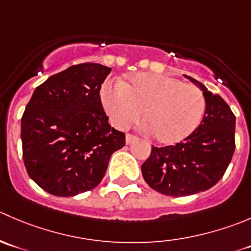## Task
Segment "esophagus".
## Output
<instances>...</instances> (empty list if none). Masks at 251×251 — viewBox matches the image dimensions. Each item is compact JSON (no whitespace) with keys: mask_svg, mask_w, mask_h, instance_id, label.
Instances as JSON below:
<instances>
[{"mask_svg":"<svg viewBox=\"0 0 251 251\" xmlns=\"http://www.w3.org/2000/svg\"><path fill=\"white\" fill-rule=\"evenodd\" d=\"M136 140H137V137H136V136L131 135V133H127V135H126V143H127V145H130L131 142H133V141H136Z\"/></svg>","mask_w":251,"mask_h":251,"instance_id":"1","label":"esophagus"}]
</instances>
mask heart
<instances>
[{"label":"heart","instance_id":"heart-1","mask_svg":"<svg viewBox=\"0 0 251 251\" xmlns=\"http://www.w3.org/2000/svg\"><path fill=\"white\" fill-rule=\"evenodd\" d=\"M101 101L111 121L127 128L142 118L158 142L172 145L190 136L205 113L202 92L165 75L140 72L126 81L106 84Z\"/></svg>","mask_w":251,"mask_h":251}]
</instances>
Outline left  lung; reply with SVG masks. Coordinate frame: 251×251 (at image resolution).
<instances>
[{
  "mask_svg": "<svg viewBox=\"0 0 251 251\" xmlns=\"http://www.w3.org/2000/svg\"><path fill=\"white\" fill-rule=\"evenodd\" d=\"M187 78L205 97L202 121L182 142L152 147L151 155L141 168L143 179L153 190L174 198L194 195L217 184L235 148V116L229 105L201 82L193 77Z\"/></svg>",
  "mask_w": 251,
  "mask_h": 251,
  "instance_id": "8db88e82",
  "label": "left lung"
}]
</instances>
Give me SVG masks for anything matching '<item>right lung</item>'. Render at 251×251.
I'll use <instances>...</instances> for the list:
<instances>
[{
    "label": "right lung",
    "instance_id": "add662e5",
    "mask_svg": "<svg viewBox=\"0 0 251 251\" xmlns=\"http://www.w3.org/2000/svg\"><path fill=\"white\" fill-rule=\"evenodd\" d=\"M110 67L81 64L36 87L21 121L23 160L31 180L55 196L97 186L125 133L111 127L99 91Z\"/></svg>",
    "mask_w": 251,
    "mask_h": 251
}]
</instances>
